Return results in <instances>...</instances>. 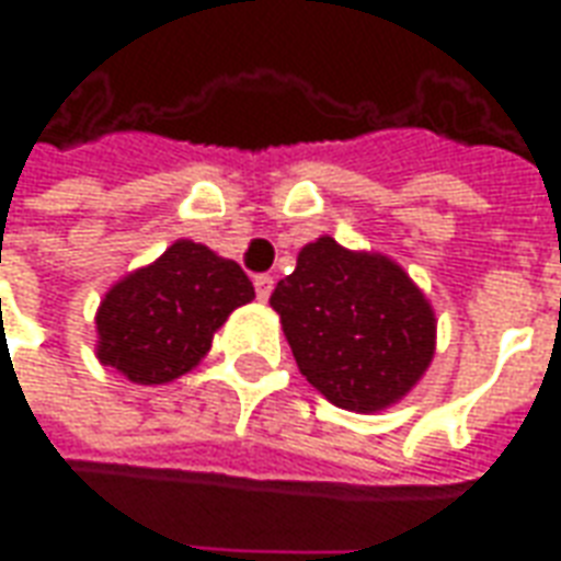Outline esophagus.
I'll list each match as a JSON object with an SVG mask.
<instances>
[{
	"mask_svg": "<svg viewBox=\"0 0 561 561\" xmlns=\"http://www.w3.org/2000/svg\"><path fill=\"white\" fill-rule=\"evenodd\" d=\"M255 294L257 300H267L270 294H273V276H267V273L255 276Z\"/></svg>",
	"mask_w": 561,
	"mask_h": 561,
	"instance_id": "obj_1",
	"label": "esophagus"
}]
</instances>
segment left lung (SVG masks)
Listing matches in <instances>:
<instances>
[{"label": "left lung", "mask_w": 561, "mask_h": 561, "mask_svg": "<svg viewBox=\"0 0 561 561\" xmlns=\"http://www.w3.org/2000/svg\"><path fill=\"white\" fill-rule=\"evenodd\" d=\"M306 381L348 412H381L421 381L435 352V316L409 273L333 237L300 249L270 294Z\"/></svg>", "instance_id": "left-lung-1"}]
</instances>
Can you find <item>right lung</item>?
Here are the masks:
<instances>
[{
  "instance_id": "right-lung-1",
  "label": "right lung",
  "mask_w": 561,
  "mask_h": 561,
  "mask_svg": "<svg viewBox=\"0 0 561 561\" xmlns=\"http://www.w3.org/2000/svg\"><path fill=\"white\" fill-rule=\"evenodd\" d=\"M252 297L255 288L237 261L176 240L104 294L95 354L135 385H164L201 364L213 333Z\"/></svg>"
}]
</instances>
